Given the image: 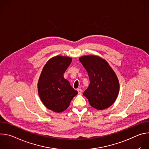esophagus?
Returning <instances> with one entry per match:
<instances>
[{"mask_svg":"<svg viewBox=\"0 0 149 149\" xmlns=\"http://www.w3.org/2000/svg\"><path fill=\"white\" fill-rule=\"evenodd\" d=\"M77 91H78V93L79 94H81L82 93V90L81 88H78L77 89Z\"/></svg>","mask_w":149,"mask_h":149,"instance_id":"34e87169","label":"esophagus"}]
</instances>
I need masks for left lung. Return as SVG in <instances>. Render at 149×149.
<instances>
[{
	"label": "left lung",
	"instance_id": "8db88e82",
	"mask_svg": "<svg viewBox=\"0 0 149 149\" xmlns=\"http://www.w3.org/2000/svg\"><path fill=\"white\" fill-rule=\"evenodd\" d=\"M79 61L88 72L90 83L83 93L93 107L104 110L116 101L119 92V82L114 71L102 58L83 56Z\"/></svg>",
	"mask_w": 149,
	"mask_h": 149
}]
</instances>
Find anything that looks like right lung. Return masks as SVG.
<instances>
[{
  "mask_svg": "<svg viewBox=\"0 0 149 149\" xmlns=\"http://www.w3.org/2000/svg\"><path fill=\"white\" fill-rule=\"evenodd\" d=\"M72 59L57 56L49 59L40 75L38 89L39 97L46 107L55 112L65 110L71 101L78 94L63 78Z\"/></svg>",
  "mask_w": 149,
  "mask_h": 149,
  "instance_id": "add662e5",
  "label": "right lung"
}]
</instances>
